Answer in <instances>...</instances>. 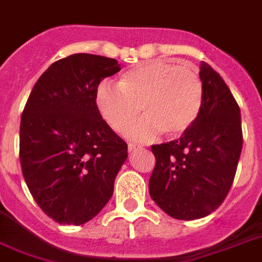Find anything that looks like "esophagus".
Returning <instances> with one entry per match:
<instances>
[{
    "mask_svg": "<svg viewBox=\"0 0 262 262\" xmlns=\"http://www.w3.org/2000/svg\"><path fill=\"white\" fill-rule=\"evenodd\" d=\"M143 147L141 145H136V144H129L127 145V149H129V152H135L137 149H141Z\"/></svg>",
    "mask_w": 262,
    "mask_h": 262,
    "instance_id": "34e87169",
    "label": "esophagus"
}]
</instances>
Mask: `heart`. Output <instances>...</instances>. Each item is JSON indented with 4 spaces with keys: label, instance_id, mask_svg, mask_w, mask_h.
I'll return each instance as SVG.
<instances>
[{
    "label": "heart",
    "instance_id": "obj_1",
    "mask_svg": "<svg viewBox=\"0 0 262 262\" xmlns=\"http://www.w3.org/2000/svg\"><path fill=\"white\" fill-rule=\"evenodd\" d=\"M119 86L100 83L96 105L117 133H125L139 118L129 136L136 141H152L162 132L179 137L196 122L203 107V83L192 66H176L152 60L129 70Z\"/></svg>",
    "mask_w": 262,
    "mask_h": 262
}]
</instances>
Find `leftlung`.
I'll return each instance as SVG.
<instances>
[{
	"mask_svg": "<svg viewBox=\"0 0 262 262\" xmlns=\"http://www.w3.org/2000/svg\"><path fill=\"white\" fill-rule=\"evenodd\" d=\"M203 107L196 122L181 137L152 145L157 163L149 195L177 220L206 217L223 203L232 185L242 152L241 110L210 66L201 61Z\"/></svg>",
	"mask_w": 262,
	"mask_h": 262,
	"instance_id": "obj_1",
	"label": "left lung"
}]
</instances>
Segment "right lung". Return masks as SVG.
<instances>
[{"mask_svg": "<svg viewBox=\"0 0 262 262\" xmlns=\"http://www.w3.org/2000/svg\"><path fill=\"white\" fill-rule=\"evenodd\" d=\"M115 59L75 53L38 78L20 121L21 171L38 206L59 224L81 225L101 211L127 145L100 115L99 83Z\"/></svg>", "mask_w": 262, "mask_h": 262, "instance_id": "1", "label": "right lung"}]
</instances>
